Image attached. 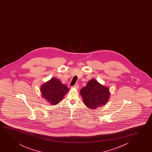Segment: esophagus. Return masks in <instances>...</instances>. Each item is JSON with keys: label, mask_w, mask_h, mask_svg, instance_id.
<instances>
[{"label": "esophagus", "mask_w": 152, "mask_h": 152, "mask_svg": "<svg viewBox=\"0 0 152 152\" xmlns=\"http://www.w3.org/2000/svg\"><path fill=\"white\" fill-rule=\"evenodd\" d=\"M73 87L75 88L76 89H78V88H79V85H78V84H75V85L73 86Z\"/></svg>", "instance_id": "1"}]
</instances>
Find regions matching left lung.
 Returning a JSON list of instances; mask_svg holds the SVG:
<instances>
[{"mask_svg": "<svg viewBox=\"0 0 152 152\" xmlns=\"http://www.w3.org/2000/svg\"><path fill=\"white\" fill-rule=\"evenodd\" d=\"M83 103L88 107L96 109L106 104L110 96V90L96 79H91L80 90Z\"/></svg>", "mask_w": 152, "mask_h": 152, "instance_id": "obj_1", "label": "left lung"}]
</instances>
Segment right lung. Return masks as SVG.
<instances>
[{
	"label": "right lung",
	"mask_w": 152,
	"mask_h": 152,
	"mask_svg": "<svg viewBox=\"0 0 152 152\" xmlns=\"http://www.w3.org/2000/svg\"><path fill=\"white\" fill-rule=\"evenodd\" d=\"M42 97L51 105H56L60 102L69 88L56 78H53L42 86Z\"/></svg>",
	"instance_id": "right-lung-1"
}]
</instances>
